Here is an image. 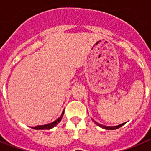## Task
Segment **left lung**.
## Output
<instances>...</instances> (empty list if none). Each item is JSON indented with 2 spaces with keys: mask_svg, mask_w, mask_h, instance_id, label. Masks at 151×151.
<instances>
[{
  "mask_svg": "<svg viewBox=\"0 0 151 151\" xmlns=\"http://www.w3.org/2000/svg\"><path fill=\"white\" fill-rule=\"evenodd\" d=\"M94 122H95L96 124H97V125H99V126H101V127H102L103 129H107V130H113V129H119V128H120L121 126H122V125H124V124L125 123H122V124H120V125H116V126H105V125H101V124L97 123V122H95V121H94Z\"/></svg>",
  "mask_w": 151,
  "mask_h": 151,
  "instance_id": "left-lung-1",
  "label": "left lung"
}]
</instances>
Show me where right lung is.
Masks as SVG:
<instances>
[{
    "instance_id": "add662e5",
    "label": "right lung",
    "mask_w": 151,
    "mask_h": 151,
    "mask_svg": "<svg viewBox=\"0 0 151 151\" xmlns=\"http://www.w3.org/2000/svg\"><path fill=\"white\" fill-rule=\"evenodd\" d=\"M63 114H64V111H63V113H62V114H61L60 116L57 119V120H55L54 122H51V123L47 124V125H38V126H35V127H32V128L33 129H36V130H45V129H51L52 128H54V126H56L57 124L60 122L61 119H62Z\"/></svg>"
}]
</instances>
